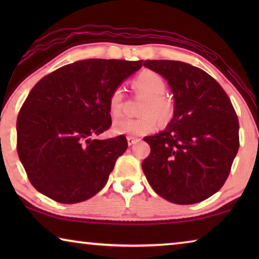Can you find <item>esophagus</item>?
<instances>
[{"mask_svg":"<svg viewBox=\"0 0 259 259\" xmlns=\"http://www.w3.org/2000/svg\"><path fill=\"white\" fill-rule=\"evenodd\" d=\"M126 140H128V145L131 146V145H134V144L137 143L139 139L135 138V137H131V136H128V137H126Z\"/></svg>","mask_w":259,"mask_h":259,"instance_id":"1","label":"esophagus"}]
</instances>
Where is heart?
I'll return each instance as SVG.
<instances>
[{"instance_id":"heart-1","label":"heart","mask_w":259,"mask_h":259,"mask_svg":"<svg viewBox=\"0 0 259 259\" xmlns=\"http://www.w3.org/2000/svg\"><path fill=\"white\" fill-rule=\"evenodd\" d=\"M134 88L137 93L145 96L140 114L137 119L116 120L113 124V133L116 135L145 136L156 128V119L160 122L169 121L172 115V104L165 97L166 83L159 73L151 69L140 72L134 78ZM123 107V91L121 87L114 89L108 97V112L113 119L119 117Z\"/></svg>"}]
</instances>
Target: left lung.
I'll list each match as a JSON object with an SVG mask.
<instances>
[{"label":"left lung","mask_w":259,"mask_h":259,"mask_svg":"<svg viewBox=\"0 0 259 259\" xmlns=\"http://www.w3.org/2000/svg\"><path fill=\"white\" fill-rule=\"evenodd\" d=\"M168 80L175 98L166 129L144 138L143 171L153 190L177 204L198 203L221 190L239 151V120L221 84L183 61L145 60Z\"/></svg>","instance_id":"left-lung-1"}]
</instances>
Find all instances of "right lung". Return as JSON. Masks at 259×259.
I'll return each mask as SVG.
<instances>
[{
  "mask_svg": "<svg viewBox=\"0 0 259 259\" xmlns=\"http://www.w3.org/2000/svg\"><path fill=\"white\" fill-rule=\"evenodd\" d=\"M143 60L87 59L56 69L30 90L17 117V152L32 185L60 203L93 198L108 181L125 136L112 125L108 97Z\"/></svg>",
  "mask_w": 259,
  "mask_h": 259,
  "instance_id": "1",
  "label": "right lung"
}]
</instances>
